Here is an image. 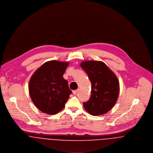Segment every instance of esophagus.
<instances>
[{
  "label": "esophagus",
  "mask_w": 153,
  "mask_h": 153,
  "mask_svg": "<svg viewBox=\"0 0 153 153\" xmlns=\"http://www.w3.org/2000/svg\"><path fill=\"white\" fill-rule=\"evenodd\" d=\"M77 92H78L77 90H74V91H72V92H73V94H74V95H76V94H77Z\"/></svg>",
  "instance_id": "34e87169"
}]
</instances>
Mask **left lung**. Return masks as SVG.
Returning a JSON list of instances; mask_svg holds the SVG:
<instances>
[{"label":"left lung","instance_id":"1","mask_svg":"<svg viewBox=\"0 0 153 153\" xmlns=\"http://www.w3.org/2000/svg\"><path fill=\"white\" fill-rule=\"evenodd\" d=\"M81 66L91 82V95L87 102L83 103L84 108L93 115L106 114L118 98L120 83L117 77L102 61H83Z\"/></svg>","mask_w":153,"mask_h":153}]
</instances>
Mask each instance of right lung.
Instances as JSON below:
<instances>
[{
    "label": "right lung",
    "instance_id": "obj_1",
    "mask_svg": "<svg viewBox=\"0 0 153 153\" xmlns=\"http://www.w3.org/2000/svg\"><path fill=\"white\" fill-rule=\"evenodd\" d=\"M68 62L50 61L44 63L32 75L29 82L31 100L37 108L54 115L61 111L72 93L63 78Z\"/></svg>",
    "mask_w": 153,
    "mask_h": 153
}]
</instances>
